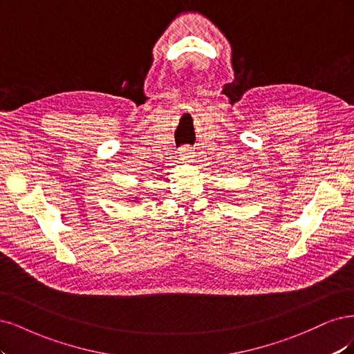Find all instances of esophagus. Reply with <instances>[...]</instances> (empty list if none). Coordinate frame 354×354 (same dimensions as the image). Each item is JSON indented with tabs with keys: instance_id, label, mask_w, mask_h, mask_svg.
<instances>
[{
	"instance_id": "esophagus-1",
	"label": "esophagus",
	"mask_w": 354,
	"mask_h": 354,
	"mask_svg": "<svg viewBox=\"0 0 354 354\" xmlns=\"http://www.w3.org/2000/svg\"><path fill=\"white\" fill-rule=\"evenodd\" d=\"M192 157H194V150H192L191 147L185 145V147H182L180 150H179V158H180V160L191 162Z\"/></svg>"
}]
</instances>
